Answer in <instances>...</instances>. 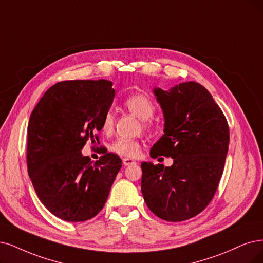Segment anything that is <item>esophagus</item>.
Masks as SVG:
<instances>
[{"label": "esophagus", "mask_w": 263, "mask_h": 263, "mask_svg": "<svg viewBox=\"0 0 263 263\" xmlns=\"http://www.w3.org/2000/svg\"><path fill=\"white\" fill-rule=\"evenodd\" d=\"M122 162H123L124 166H130V164L135 163V161L133 159H131V158H123Z\"/></svg>", "instance_id": "esophagus-1"}]
</instances>
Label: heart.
I'll use <instances>...</instances> for the list:
<instances>
[{
  "instance_id": "b5f03b06",
  "label": "heart",
  "mask_w": 263,
  "mask_h": 263,
  "mask_svg": "<svg viewBox=\"0 0 263 263\" xmlns=\"http://www.w3.org/2000/svg\"><path fill=\"white\" fill-rule=\"evenodd\" d=\"M123 106L130 112L142 119V126L145 130H149L152 126V118L155 114V106L146 95L134 93L126 96ZM115 128V116L111 111L104 115L102 121V131L105 134H110ZM110 151L114 154L123 157L134 158L141 154V143L135 139L118 138L110 144Z\"/></svg>"
}]
</instances>
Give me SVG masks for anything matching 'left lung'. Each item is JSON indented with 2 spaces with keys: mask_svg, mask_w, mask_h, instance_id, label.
Here are the masks:
<instances>
[{
  "mask_svg": "<svg viewBox=\"0 0 263 263\" xmlns=\"http://www.w3.org/2000/svg\"><path fill=\"white\" fill-rule=\"evenodd\" d=\"M164 115V134L151 157L173 164L142 162V194L158 218L180 222L205 210L218 190L230 143L224 114L205 86L185 82L155 89Z\"/></svg>",
  "mask_w": 263,
  "mask_h": 263,
  "instance_id": "8db88e82",
  "label": "left lung"
}]
</instances>
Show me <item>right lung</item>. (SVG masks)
<instances>
[{
  "mask_svg": "<svg viewBox=\"0 0 263 263\" xmlns=\"http://www.w3.org/2000/svg\"><path fill=\"white\" fill-rule=\"evenodd\" d=\"M111 86L104 79L58 82L44 93L29 119V177L45 208L64 221L95 217L121 168L118 155L104 147L94 163L81 153L86 142L100 144L104 115L115 96Z\"/></svg>",
  "mask_w": 263,
  "mask_h": 263,
  "instance_id": "add662e5",
  "label": "right lung"
}]
</instances>
